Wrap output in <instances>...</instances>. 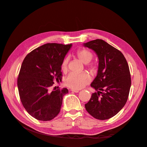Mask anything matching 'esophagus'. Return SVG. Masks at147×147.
<instances>
[{
    "instance_id": "1",
    "label": "esophagus",
    "mask_w": 147,
    "mask_h": 147,
    "mask_svg": "<svg viewBox=\"0 0 147 147\" xmlns=\"http://www.w3.org/2000/svg\"><path fill=\"white\" fill-rule=\"evenodd\" d=\"M70 91L72 92H79V90H71Z\"/></svg>"
}]
</instances>
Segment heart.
I'll return each mask as SVG.
<instances>
[{"label":"heart","mask_w":147,"mask_h":147,"mask_svg":"<svg viewBox=\"0 0 147 147\" xmlns=\"http://www.w3.org/2000/svg\"><path fill=\"white\" fill-rule=\"evenodd\" d=\"M76 55L78 58L84 64H88L90 63L93 57L92 53L86 49L82 48L78 50ZM68 59L65 58L61 64V69L63 72H66L67 70ZM88 69L91 72L94 73L97 70V66L94 64H90L88 65ZM91 78L90 75L86 72H82L80 74L71 73L66 77L64 80L65 86L72 89V90H80L84 88L88 84L90 83Z\"/></svg>","instance_id":"obj_1"}]
</instances>
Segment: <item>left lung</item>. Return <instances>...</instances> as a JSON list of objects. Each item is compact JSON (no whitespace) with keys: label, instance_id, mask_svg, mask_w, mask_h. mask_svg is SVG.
<instances>
[{"label":"left lung","instance_id":"1","mask_svg":"<svg viewBox=\"0 0 147 147\" xmlns=\"http://www.w3.org/2000/svg\"><path fill=\"white\" fill-rule=\"evenodd\" d=\"M99 59L98 71L91 86L96 92L84 105L87 112L97 119L116 115L126 104L131 85L129 68L123 53L103 40L84 43Z\"/></svg>","mask_w":147,"mask_h":147}]
</instances>
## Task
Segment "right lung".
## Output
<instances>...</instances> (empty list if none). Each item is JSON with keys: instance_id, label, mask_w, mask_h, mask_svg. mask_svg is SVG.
<instances>
[{"instance_id": "add662e5", "label": "right lung", "mask_w": 147, "mask_h": 147, "mask_svg": "<svg viewBox=\"0 0 147 147\" xmlns=\"http://www.w3.org/2000/svg\"><path fill=\"white\" fill-rule=\"evenodd\" d=\"M72 44L46 43L25 57L18 78L20 99L29 115L50 121L59 114L67 88L50 91L55 82L61 80V64Z\"/></svg>"}]
</instances>
